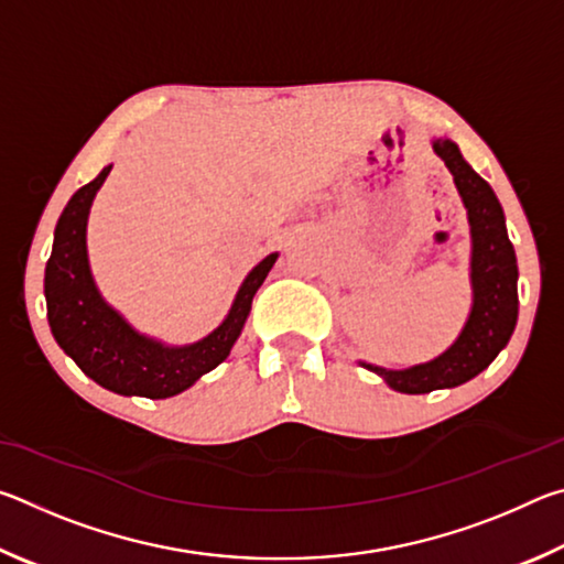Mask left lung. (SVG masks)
<instances>
[{
  "label": "left lung",
  "instance_id": "left-lung-1",
  "mask_svg": "<svg viewBox=\"0 0 564 564\" xmlns=\"http://www.w3.org/2000/svg\"><path fill=\"white\" fill-rule=\"evenodd\" d=\"M433 151L453 174L470 224V285L473 305L460 336L441 356L410 368H380L358 360L373 370L398 393L420 395L431 390L457 388L482 373L508 340L518 323V259L508 238L502 206L477 171L463 159L453 139L435 137Z\"/></svg>",
  "mask_w": 564,
  "mask_h": 564
}]
</instances>
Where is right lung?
<instances>
[{"label":"right lung","mask_w":564,"mask_h":564,"mask_svg":"<svg viewBox=\"0 0 564 564\" xmlns=\"http://www.w3.org/2000/svg\"><path fill=\"white\" fill-rule=\"evenodd\" d=\"M109 171L111 164L76 191L56 221L52 256L44 271L46 318L59 348L94 383L119 395L151 400L178 395L228 358L251 313L253 295L279 253H269L248 271L221 326L202 340L169 346L144 336L107 303L89 265V212Z\"/></svg>","instance_id":"1"}]
</instances>
